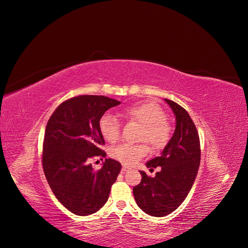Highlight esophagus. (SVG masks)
Listing matches in <instances>:
<instances>
[{
  "label": "esophagus",
  "mask_w": 248,
  "mask_h": 248,
  "mask_svg": "<svg viewBox=\"0 0 248 248\" xmlns=\"http://www.w3.org/2000/svg\"><path fill=\"white\" fill-rule=\"evenodd\" d=\"M128 170H129V168H128V167H126V166H123V167H122V171H123V172L127 171Z\"/></svg>",
  "instance_id": "obj_1"
}]
</instances>
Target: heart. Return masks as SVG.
Segmentation results:
<instances>
[{
  "label": "heart",
  "mask_w": 248,
  "mask_h": 248,
  "mask_svg": "<svg viewBox=\"0 0 248 248\" xmlns=\"http://www.w3.org/2000/svg\"><path fill=\"white\" fill-rule=\"evenodd\" d=\"M122 116L141 125L139 140L149 142L153 150L163 149L169 144L171 126L166 119V111L158 104L153 102L133 104L122 110ZM99 130L102 137L111 144L118 141L121 136V125L118 119L110 114L104 115L100 119ZM149 152L150 149L146 144H122L110 149L109 155L124 166H134L148 156Z\"/></svg>",
  "instance_id": "1"
}]
</instances>
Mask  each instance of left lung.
I'll list each match as a JSON object with an SVG mask.
<instances>
[{
	"label": "left lung",
	"instance_id": "obj_1",
	"mask_svg": "<svg viewBox=\"0 0 248 248\" xmlns=\"http://www.w3.org/2000/svg\"><path fill=\"white\" fill-rule=\"evenodd\" d=\"M164 100L176 118L174 134L161 155L146 164L148 168L160 167V171L151 178L140 170L141 181L133 187L138 206L155 217L166 216L182 204L197 178L201 161L199 133L189 114L178 103Z\"/></svg>",
	"mask_w": 248,
	"mask_h": 248
}]
</instances>
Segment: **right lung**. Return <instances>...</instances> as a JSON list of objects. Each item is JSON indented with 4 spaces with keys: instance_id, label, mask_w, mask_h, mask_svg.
Segmentation results:
<instances>
[{
    "instance_id": "obj_1",
    "label": "right lung",
    "mask_w": 248,
    "mask_h": 248,
    "mask_svg": "<svg viewBox=\"0 0 248 248\" xmlns=\"http://www.w3.org/2000/svg\"><path fill=\"white\" fill-rule=\"evenodd\" d=\"M120 101L106 96L81 95L60 104L44 133L42 166L52 192L70 212L87 216L106 204L121 163L106 158L95 171L90 159L106 157L99 121Z\"/></svg>"
}]
</instances>
